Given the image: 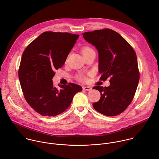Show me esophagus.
I'll return each mask as SVG.
<instances>
[{
	"mask_svg": "<svg viewBox=\"0 0 159 159\" xmlns=\"http://www.w3.org/2000/svg\"><path fill=\"white\" fill-rule=\"evenodd\" d=\"M82 89H83V90H87V91H90V90H91L92 89L90 87H89V86H83Z\"/></svg>",
	"mask_w": 159,
	"mask_h": 159,
	"instance_id": "34e87169",
	"label": "esophagus"
}]
</instances>
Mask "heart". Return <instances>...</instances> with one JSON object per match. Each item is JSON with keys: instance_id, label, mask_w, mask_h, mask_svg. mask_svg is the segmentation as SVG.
I'll list each match as a JSON object with an SVG mask.
<instances>
[{"instance_id": "obj_1", "label": "heart", "mask_w": 159, "mask_h": 159, "mask_svg": "<svg viewBox=\"0 0 159 159\" xmlns=\"http://www.w3.org/2000/svg\"><path fill=\"white\" fill-rule=\"evenodd\" d=\"M90 49H91V48H88V47H85V48H84L82 49V54L84 53V52H87V51H89V50H90ZM77 77V79H78L79 80H80V81H85V80H87L86 77H85L84 74H79Z\"/></svg>"}]
</instances>
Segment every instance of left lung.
Segmentation results:
<instances>
[{
    "label": "left lung",
    "mask_w": 159,
    "mask_h": 159,
    "mask_svg": "<svg viewBox=\"0 0 159 159\" xmlns=\"http://www.w3.org/2000/svg\"><path fill=\"white\" fill-rule=\"evenodd\" d=\"M82 34L98 51L101 80L110 78L109 87L93 88L101 93L100 100L93 103V107L104 115H118L131 103L138 85L136 54L127 41L112 30H97Z\"/></svg>",
    "instance_id": "obj_1"
}]
</instances>
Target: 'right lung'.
Segmentation results:
<instances>
[{
	"mask_svg": "<svg viewBox=\"0 0 159 159\" xmlns=\"http://www.w3.org/2000/svg\"><path fill=\"white\" fill-rule=\"evenodd\" d=\"M79 35L69 33L46 31L33 41L24 51L18 77L24 97L29 105L44 116H55L70 105L79 85L69 83L53 85L54 70L64 64Z\"/></svg>",
	"mask_w": 159,
	"mask_h": 159,
	"instance_id": "right-lung-1",
	"label": "right lung"
}]
</instances>
